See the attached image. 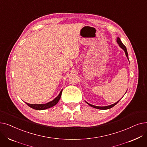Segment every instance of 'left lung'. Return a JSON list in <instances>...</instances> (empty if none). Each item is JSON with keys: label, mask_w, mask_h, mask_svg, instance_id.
<instances>
[{"label": "left lung", "mask_w": 147, "mask_h": 147, "mask_svg": "<svg viewBox=\"0 0 147 147\" xmlns=\"http://www.w3.org/2000/svg\"><path fill=\"white\" fill-rule=\"evenodd\" d=\"M117 42L118 45H119L120 47L122 49L124 50V51H125V54H126V56L127 57V59H129V58H128V53H127V49H126V46H125L124 45H123V43L121 42V41L120 40V38L119 37H117ZM120 100H119V101H120ZM119 101H118L117 102H115V103H114V104H112V105H108V106H105V107H99V106H95V105H94L90 104H89V103H88V102H86L89 105H90V107H94V108H95V109H99V110H107V109H111V108L113 107L114 105H116V104L119 102Z\"/></svg>", "instance_id": "1"}]
</instances>
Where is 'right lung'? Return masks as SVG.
<instances>
[{
  "label": "right lung",
  "instance_id": "obj_1",
  "mask_svg": "<svg viewBox=\"0 0 147 147\" xmlns=\"http://www.w3.org/2000/svg\"><path fill=\"white\" fill-rule=\"evenodd\" d=\"M62 91L63 90H61L60 93L59 94V95H58V96H57L55 99L53 100H52V101H50L48 103L46 104H30L26 102L28 106H29L30 107L32 108V109H33L34 110H45L49 109V108L52 107L53 106L55 105L59 101V100L61 96V94H62Z\"/></svg>",
  "mask_w": 147,
  "mask_h": 147
}]
</instances>
